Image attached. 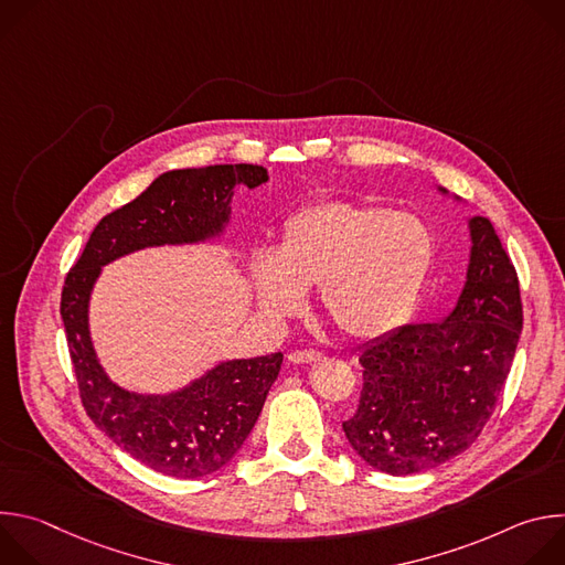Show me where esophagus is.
Wrapping results in <instances>:
<instances>
[{
    "label": "esophagus",
    "mask_w": 565,
    "mask_h": 565,
    "mask_svg": "<svg viewBox=\"0 0 565 565\" xmlns=\"http://www.w3.org/2000/svg\"><path fill=\"white\" fill-rule=\"evenodd\" d=\"M319 358H321V353H319V351H310V349L292 351V353L288 355V360H290L292 364H310V362H315V360H319Z\"/></svg>",
    "instance_id": "1"
}]
</instances>
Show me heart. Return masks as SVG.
Wrapping results in <instances>:
<instances>
[{
  "mask_svg": "<svg viewBox=\"0 0 565 565\" xmlns=\"http://www.w3.org/2000/svg\"><path fill=\"white\" fill-rule=\"evenodd\" d=\"M434 255L429 227L409 212L324 199L295 212L279 253H259L253 284L270 317L301 310L303 288L351 338H377L409 315Z\"/></svg>",
  "mask_w": 565,
  "mask_h": 565,
  "instance_id": "1",
  "label": "heart"
}]
</instances>
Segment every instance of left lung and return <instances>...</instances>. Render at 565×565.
I'll return each instance as SVG.
<instances>
[{
  "instance_id": "8db88e82",
  "label": "left lung",
  "mask_w": 565,
  "mask_h": 565,
  "mask_svg": "<svg viewBox=\"0 0 565 565\" xmlns=\"http://www.w3.org/2000/svg\"><path fill=\"white\" fill-rule=\"evenodd\" d=\"M467 284L438 324L402 327L360 353L358 412L342 423L375 469L409 476L465 451L497 409L523 327L516 268L490 218L473 216Z\"/></svg>"
}]
</instances>
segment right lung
Returning <instances> with one entry per match:
<instances>
[{"label":"right lung","mask_w":565,"mask_h":565,"mask_svg":"<svg viewBox=\"0 0 565 565\" xmlns=\"http://www.w3.org/2000/svg\"><path fill=\"white\" fill-rule=\"evenodd\" d=\"M268 181L262 166H210L158 177L140 196L103 216L66 273L60 312L71 364L87 416L129 456L174 478H201L232 460L253 431L284 355L234 360L192 386L166 395H136L100 369L87 327L89 292L100 266L145 246L201 241L227 218L230 190Z\"/></svg>","instance_id":"1"}]
</instances>
